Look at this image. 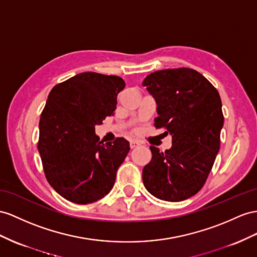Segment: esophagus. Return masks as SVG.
Wrapping results in <instances>:
<instances>
[{"mask_svg":"<svg viewBox=\"0 0 257 257\" xmlns=\"http://www.w3.org/2000/svg\"><path fill=\"white\" fill-rule=\"evenodd\" d=\"M139 146H140V143L138 142V141H136V140H131V141H130V148H131V149L137 148V147H139Z\"/></svg>","mask_w":257,"mask_h":257,"instance_id":"34e87169","label":"esophagus"}]
</instances>
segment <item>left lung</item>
Returning <instances> with one entry per match:
<instances>
[{"mask_svg":"<svg viewBox=\"0 0 257 257\" xmlns=\"http://www.w3.org/2000/svg\"><path fill=\"white\" fill-rule=\"evenodd\" d=\"M156 103L155 127H165L173 146L165 152L151 146L152 160L142 179L160 200L179 202L200 191L212 170L223 126L218 91L194 69L157 70L142 83Z\"/></svg>","mask_w":257,"mask_h":257,"instance_id":"8db88e82","label":"left lung"}]
</instances>
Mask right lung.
<instances>
[{"label": "right lung", "instance_id": "obj_1", "mask_svg": "<svg viewBox=\"0 0 257 257\" xmlns=\"http://www.w3.org/2000/svg\"><path fill=\"white\" fill-rule=\"evenodd\" d=\"M123 88L120 77L88 71L51 90L39 122L38 150L45 177L64 199L89 204L113 189L130 146L123 138L103 143L95 126L114 115Z\"/></svg>", "mask_w": 257, "mask_h": 257}]
</instances>
